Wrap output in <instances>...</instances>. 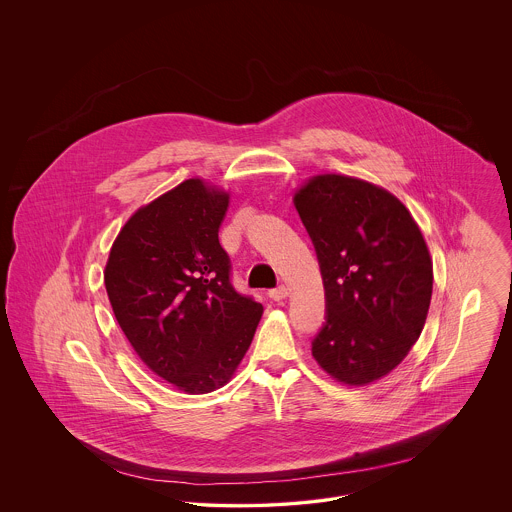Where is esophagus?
<instances>
[{"label": "esophagus", "instance_id": "34e87169", "mask_svg": "<svg viewBox=\"0 0 512 512\" xmlns=\"http://www.w3.org/2000/svg\"><path fill=\"white\" fill-rule=\"evenodd\" d=\"M288 293H290V290H288L286 286H278V288H272V290L268 292V297L274 299V301H282V299L288 297Z\"/></svg>", "mask_w": 512, "mask_h": 512}]
</instances>
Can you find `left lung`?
Returning <instances> with one entry per match:
<instances>
[{
	"instance_id": "obj_1",
	"label": "left lung",
	"mask_w": 512,
	"mask_h": 512,
	"mask_svg": "<svg viewBox=\"0 0 512 512\" xmlns=\"http://www.w3.org/2000/svg\"><path fill=\"white\" fill-rule=\"evenodd\" d=\"M293 203L326 299L313 357L343 384H370L407 357L424 328L434 272L422 232L397 197L349 176H317Z\"/></svg>"
}]
</instances>
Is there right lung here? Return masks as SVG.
<instances>
[{
    "instance_id": "right-lung-1",
    "label": "right lung",
    "mask_w": 512,
    "mask_h": 512,
    "mask_svg": "<svg viewBox=\"0 0 512 512\" xmlns=\"http://www.w3.org/2000/svg\"><path fill=\"white\" fill-rule=\"evenodd\" d=\"M228 194L192 178L138 209L105 267L113 313L134 351L186 393L224 386L244 359L263 305L232 286L219 242Z\"/></svg>"
}]
</instances>
